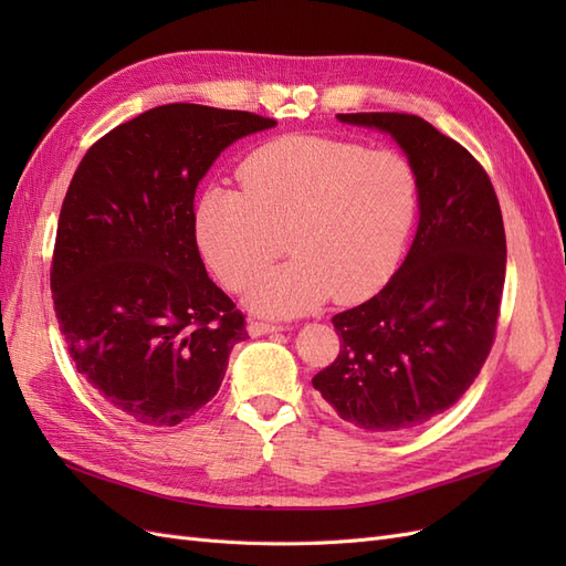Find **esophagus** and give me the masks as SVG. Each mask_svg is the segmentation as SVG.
<instances>
[{
    "label": "esophagus",
    "instance_id": "34e87169",
    "mask_svg": "<svg viewBox=\"0 0 566 566\" xmlns=\"http://www.w3.org/2000/svg\"><path fill=\"white\" fill-rule=\"evenodd\" d=\"M285 331L281 323H264V321H250L248 323V333L252 337H260V335H269V333H281Z\"/></svg>",
    "mask_w": 566,
    "mask_h": 566
}]
</instances>
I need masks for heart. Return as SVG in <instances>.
I'll return each instance as SVG.
<instances>
[{
    "instance_id": "heart-1",
    "label": "heart",
    "mask_w": 566,
    "mask_h": 566,
    "mask_svg": "<svg viewBox=\"0 0 566 566\" xmlns=\"http://www.w3.org/2000/svg\"><path fill=\"white\" fill-rule=\"evenodd\" d=\"M241 191L198 196L196 241L227 287L243 290L285 248L293 260L262 273L250 304L302 314L333 295L361 302L391 279L418 214V177L397 150L290 134L238 167Z\"/></svg>"
}]
</instances>
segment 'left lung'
Segmentation results:
<instances>
[{
    "label": "left lung",
    "instance_id": "obj_1",
    "mask_svg": "<svg viewBox=\"0 0 566 566\" xmlns=\"http://www.w3.org/2000/svg\"><path fill=\"white\" fill-rule=\"evenodd\" d=\"M337 119L397 139L418 177L420 221L394 279L333 316L339 354L312 385L361 430H413L470 389L493 347L507 256L501 205L472 153L422 117L339 113Z\"/></svg>",
    "mask_w": 566,
    "mask_h": 566
}]
</instances>
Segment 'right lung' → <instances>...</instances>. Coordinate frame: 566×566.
Here are the masks:
<instances>
[{
	"mask_svg": "<svg viewBox=\"0 0 566 566\" xmlns=\"http://www.w3.org/2000/svg\"><path fill=\"white\" fill-rule=\"evenodd\" d=\"M273 125L248 111L150 108L101 136L67 186L49 276L56 318L77 373L134 422L191 418L248 337L205 271L193 200L221 150Z\"/></svg>",
	"mask_w": 566,
	"mask_h": 566,
	"instance_id": "add662e5",
	"label": "right lung"
}]
</instances>
